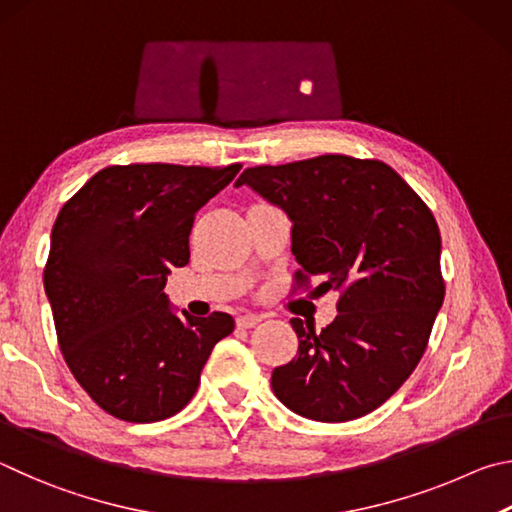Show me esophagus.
<instances>
[{"instance_id":"1","label":"esophagus","mask_w":512,"mask_h":512,"mask_svg":"<svg viewBox=\"0 0 512 512\" xmlns=\"http://www.w3.org/2000/svg\"><path fill=\"white\" fill-rule=\"evenodd\" d=\"M258 321H261V319H258L256 315H240L236 319V324H238V328H254Z\"/></svg>"}]
</instances>
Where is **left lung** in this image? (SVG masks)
I'll use <instances>...</instances> for the list:
<instances>
[{"label": "left lung", "mask_w": 512, "mask_h": 512, "mask_svg": "<svg viewBox=\"0 0 512 512\" xmlns=\"http://www.w3.org/2000/svg\"><path fill=\"white\" fill-rule=\"evenodd\" d=\"M292 220L297 290H339L330 326L290 324L292 362L272 371L285 407L321 423L362 418L387 402L423 357L445 299L441 231L429 206L389 164L319 155L254 166L238 177Z\"/></svg>", "instance_id": "1"}]
</instances>
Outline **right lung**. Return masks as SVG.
I'll return each mask as SVG.
<instances>
[{"label": "right lung", "instance_id": "obj_1", "mask_svg": "<svg viewBox=\"0 0 512 512\" xmlns=\"http://www.w3.org/2000/svg\"><path fill=\"white\" fill-rule=\"evenodd\" d=\"M240 164L107 166L62 206L44 265L62 357L98 407L157 423L195 396L213 346L233 317L173 315L170 267L191 258L195 213Z\"/></svg>", "mask_w": 512, "mask_h": 512}]
</instances>
